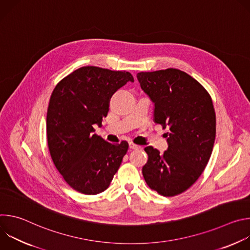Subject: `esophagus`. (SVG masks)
Wrapping results in <instances>:
<instances>
[{"label":"esophagus","instance_id":"1","mask_svg":"<svg viewBox=\"0 0 250 250\" xmlns=\"http://www.w3.org/2000/svg\"><path fill=\"white\" fill-rule=\"evenodd\" d=\"M129 148L130 149H138V148H140V146H136V145H134L133 142H129Z\"/></svg>","mask_w":250,"mask_h":250}]
</instances>
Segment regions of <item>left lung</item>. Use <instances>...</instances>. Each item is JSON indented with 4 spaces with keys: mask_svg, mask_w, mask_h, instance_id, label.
<instances>
[{
    "mask_svg": "<svg viewBox=\"0 0 250 250\" xmlns=\"http://www.w3.org/2000/svg\"><path fill=\"white\" fill-rule=\"evenodd\" d=\"M154 104L153 121L167 128L163 153L146 146L142 175L150 189L173 197L189 189L201 176L216 138V113L210 96L193 77L169 68L136 75Z\"/></svg>",
    "mask_w": 250,
    "mask_h": 250,
    "instance_id": "8db88e82",
    "label": "left lung"
}]
</instances>
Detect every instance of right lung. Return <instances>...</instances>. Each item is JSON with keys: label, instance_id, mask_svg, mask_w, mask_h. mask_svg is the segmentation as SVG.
<instances>
[{"label": "right lung", "instance_id": "add662e5", "mask_svg": "<svg viewBox=\"0 0 250 250\" xmlns=\"http://www.w3.org/2000/svg\"><path fill=\"white\" fill-rule=\"evenodd\" d=\"M133 77L125 71L81 67L54 88L46 116L52 161L74 190L96 195L110 186L128 149L126 141L113 145L96 133L109 112L112 95Z\"/></svg>", "mask_w": 250, "mask_h": 250}]
</instances>
